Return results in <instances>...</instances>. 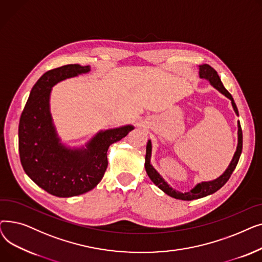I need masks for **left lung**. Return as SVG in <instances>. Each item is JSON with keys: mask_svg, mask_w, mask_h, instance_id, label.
<instances>
[{"mask_svg": "<svg viewBox=\"0 0 262 262\" xmlns=\"http://www.w3.org/2000/svg\"><path fill=\"white\" fill-rule=\"evenodd\" d=\"M200 77L202 78H207L209 79L210 84L217 89L220 92L223 93L225 96L231 101V105L233 107V110H235L236 114L239 116L238 113V108L236 106V103L233 102V99L231 94L225 89V87L223 86L221 78H220L217 72L214 70L212 67H210L209 64H202L200 66ZM242 144H243V137H242V128L240 125V122H238V146H237V150L235 155H233V158L230 162V164L228 166L227 170L224 172V174H222L219 178H216L215 181L212 182H206V183H201L199 185H196V187L194 189H192L191 191L187 192V193H182L180 191H176L174 189H172L166 182H164L163 178L159 175V173L152 167L150 164V152H152V145H150V141L147 142L146 144V155H145V170L146 173L148 175V177L150 178L156 186L159 187V189H161L164 193H167L168 195L174 198V199H178V200H184V201H191V200H195V199H201L204 196H207L209 194L214 193L215 191H217L219 189H221L229 180L230 175L232 174V172L235 171L240 155L242 153Z\"/></svg>", "mask_w": 262, "mask_h": 262, "instance_id": "1", "label": "left lung"}]
</instances>
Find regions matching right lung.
<instances>
[{
	"label": "right lung",
	"mask_w": 262,
	"mask_h": 262,
	"mask_svg": "<svg viewBox=\"0 0 262 262\" xmlns=\"http://www.w3.org/2000/svg\"><path fill=\"white\" fill-rule=\"evenodd\" d=\"M90 71L89 66L66 64L46 72L31 90L19 122L21 164L31 180L58 198L92 190L108 166L107 150L134 129L132 125L100 132L84 149H69L55 132L49 108L51 88L58 81Z\"/></svg>",
	"instance_id": "1"
}]
</instances>
